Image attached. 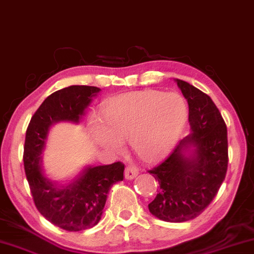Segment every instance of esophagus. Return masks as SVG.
<instances>
[{
    "label": "esophagus",
    "instance_id": "34e87169",
    "mask_svg": "<svg viewBox=\"0 0 254 254\" xmlns=\"http://www.w3.org/2000/svg\"><path fill=\"white\" fill-rule=\"evenodd\" d=\"M137 174H138V172L135 167L127 166L126 170H125V178H126L127 180H133L134 178L137 176Z\"/></svg>",
    "mask_w": 254,
    "mask_h": 254
}]
</instances>
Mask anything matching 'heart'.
I'll use <instances>...</instances> for the list:
<instances>
[{
  "mask_svg": "<svg viewBox=\"0 0 254 254\" xmlns=\"http://www.w3.org/2000/svg\"><path fill=\"white\" fill-rule=\"evenodd\" d=\"M188 119V105L180 94L159 90L133 91L110 100L101 120L91 123V133L111 152L123 149L129 139L136 154L145 161H157L179 142Z\"/></svg>",
  "mask_w": 254,
  "mask_h": 254,
  "instance_id": "obj_1",
  "label": "heart"
}]
</instances>
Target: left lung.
<instances>
[{
  "instance_id": "left-lung-1",
  "label": "left lung",
  "mask_w": 254,
  "mask_h": 254,
  "mask_svg": "<svg viewBox=\"0 0 254 254\" xmlns=\"http://www.w3.org/2000/svg\"><path fill=\"white\" fill-rule=\"evenodd\" d=\"M189 105L190 134L149 173L159 182L149 211L166 222H186L216 196L228 167L227 127L208 95L175 79Z\"/></svg>"
}]
</instances>
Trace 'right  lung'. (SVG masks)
Here are the masks:
<instances>
[{"instance_id":"1","label":"right lung","mask_w":254,"mask_h":254,"mask_svg":"<svg viewBox=\"0 0 254 254\" xmlns=\"http://www.w3.org/2000/svg\"><path fill=\"white\" fill-rule=\"evenodd\" d=\"M101 89L91 86H69L48 96L26 130L24 167L38 211L53 225L67 231H80L96 226L111 187L124 180L120 161L103 166H87L67 185H60L46 175L42 166L48 135L55 124H79Z\"/></svg>"}]
</instances>
